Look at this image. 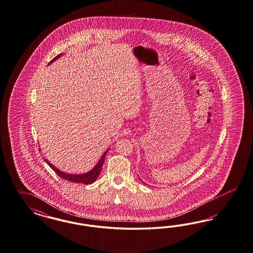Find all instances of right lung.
Here are the masks:
<instances>
[{"mask_svg":"<svg viewBox=\"0 0 253 253\" xmlns=\"http://www.w3.org/2000/svg\"><path fill=\"white\" fill-rule=\"evenodd\" d=\"M61 55H62V54L61 53V54H59L58 56H56V57L53 59L52 61L49 62V64L52 63L53 61H56L57 59H59ZM107 151H108V149H107L106 151H105V153L102 155V157L99 160L98 164H97L90 171H88L87 173H84V174H67V173H64V172H62L61 170H59L58 168H56V167L53 166L52 164H50L47 160H45V162H46V164H47L48 166H50V168L55 171V173L58 174L61 178L65 179V180H68V181H71V182H74V183H81L88 185V184L92 183V182L96 181L98 175L101 173V170H102V167H103V165H104L105 155L107 154Z\"/></svg>","mask_w":253,"mask_h":253,"instance_id":"right-lung-1","label":"right lung"}]
</instances>
